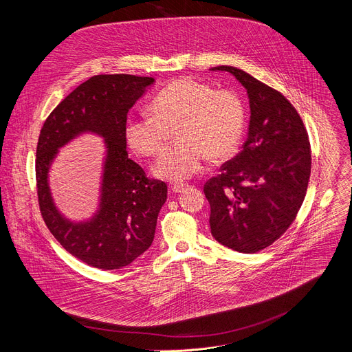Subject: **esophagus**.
<instances>
[{
    "label": "esophagus",
    "mask_w": 352,
    "mask_h": 352,
    "mask_svg": "<svg viewBox=\"0 0 352 352\" xmlns=\"http://www.w3.org/2000/svg\"><path fill=\"white\" fill-rule=\"evenodd\" d=\"M186 186H188V185H185V184H175V185H173V186H171V189H173V192L179 193V192H182Z\"/></svg>",
    "instance_id": "obj_1"
}]
</instances>
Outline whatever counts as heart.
Masks as SVG:
<instances>
[{
  "mask_svg": "<svg viewBox=\"0 0 352 352\" xmlns=\"http://www.w3.org/2000/svg\"><path fill=\"white\" fill-rule=\"evenodd\" d=\"M150 112L129 118L126 139L136 153L156 157L177 133L178 143L155 164L157 178L184 182L196 174L205 157L230 159L241 143L246 110L242 97L231 89L184 76L156 93Z\"/></svg>",
  "mask_w": 352,
  "mask_h": 352,
  "instance_id": "b5f03b06",
  "label": "heart"
}]
</instances>
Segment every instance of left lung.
Segmentation results:
<instances>
[{"label": "left lung", "mask_w": 352, "mask_h": 352, "mask_svg": "<svg viewBox=\"0 0 352 352\" xmlns=\"http://www.w3.org/2000/svg\"><path fill=\"white\" fill-rule=\"evenodd\" d=\"M246 89L249 131L241 152L224 163L204 192L212 235L241 254H256L278 239L302 205L311 177L305 125L288 100L235 67L221 65Z\"/></svg>", "instance_id": "8db88e82"}]
</instances>
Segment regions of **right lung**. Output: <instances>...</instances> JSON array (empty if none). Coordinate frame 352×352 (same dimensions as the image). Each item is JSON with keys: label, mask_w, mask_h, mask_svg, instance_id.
<instances>
[{"label": "right lung", "mask_w": 352, "mask_h": 352, "mask_svg": "<svg viewBox=\"0 0 352 352\" xmlns=\"http://www.w3.org/2000/svg\"><path fill=\"white\" fill-rule=\"evenodd\" d=\"M153 83V78L125 74L91 76L63 100L40 131L36 182L43 220L64 249L96 269H121L147 250L166 204V182L148 179L126 152L128 111ZM87 131L107 144L100 202L89 221L71 222L54 204L47 171L58 150Z\"/></svg>", "instance_id": "right-lung-1"}]
</instances>
